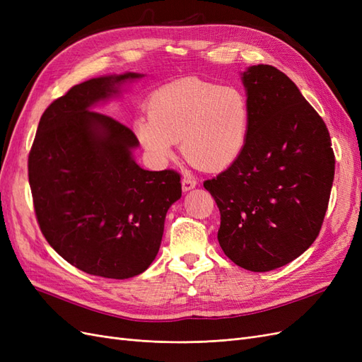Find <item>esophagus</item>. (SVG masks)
<instances>
[{"instance_id":"34e87169","label":"esophagus","mask_w":362,"mask_h":362,"mask_svg":"<svg viewBox=\"0 0 362 362\" xmlns=\"http://www.w3.org/2000/svg\"><path fill=\"white\" fill-rule=\"evenodd\" d=\"M181 184H182V192H189V190L196 187V181L193 178H190V177H184Z\"/></svg>"}]
</instances>
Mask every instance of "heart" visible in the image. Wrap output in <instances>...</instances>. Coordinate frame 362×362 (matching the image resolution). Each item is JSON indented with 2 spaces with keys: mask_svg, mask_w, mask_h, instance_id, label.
<instances>
[{
  "mask_svg": "<svg viewBox=\"0 0 362 362\" xmlns=\"http://www.w3.org/2000/svg\"><path fill=\"white\" fill-rule=\"evenodd\" d=\"M148 112L136 117L134 133L157 163L173 157L178 140L182 156L210 172L231 166L245 148L249 104L237 87L178 80L152 93Z\"/></svg>",
  "mask_w": 362,
  "mask_h": 362,
  "instance_id": "b5f03b06",
  "label": "heart"
}]
</instances>
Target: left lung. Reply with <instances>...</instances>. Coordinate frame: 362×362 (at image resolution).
<instances>
[{"mask_svg": "<svg viewBox=\"0 0 362 362\" xmlns=\"http://www.w3.org/2000/svg\"><path fill=\"white\" fill-rule=\"evenodd\" d=\"M249 131L240 157L204 187L211 193L225 255L250 272L288 264L320 233L335 157L323 119L270 64L242 74Z\"/></svg>", "mask_w": 362, "mask_h": 362, "instance_id": "1", "label": "left lung"}]
</instances>
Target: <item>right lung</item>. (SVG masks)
<instances>
[{
  "mask_svg": "<svg viewBox=\"0 0 362 362\" xmlns=\"http://www.w3.org/2000/svg\"><path fill=\"white\" fill-rule=\"evenodd\" d=\"M141 76L125 72L74 86L43 112L28 156L42 234L69 264L101 278L144 273L158 254L166 213L181 198L180 173L141 169L133 131L93 112Z\"/></svg>",
  "mask_w": 362,
  "mask_h": 362,
  "instance_id": "1",
  "label": "right lung"
}]
</instances>
